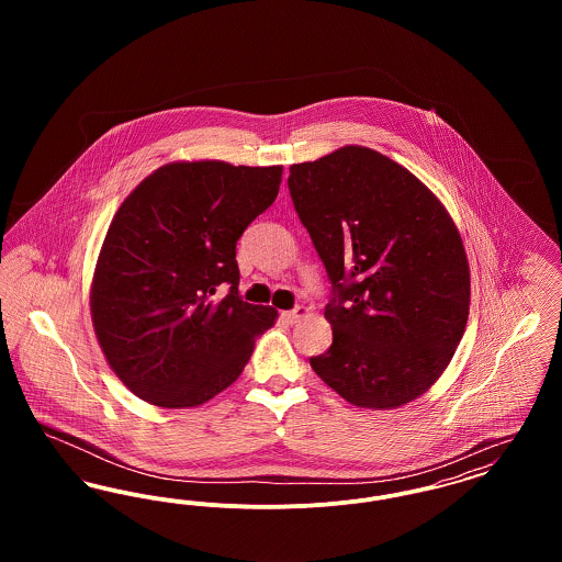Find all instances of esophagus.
Instances as JSON below:
<instances>
[{
  "label": "esophagus",
  "instance_id": "esophagus-1",
  "mask_svg": "<svg viewBox=\"0 0 562 562\" xmlns=\"http://www.w3.org/2000/svg\"><path fill=\"white\" fill-rule=\"evenodd\" d=\"M305 316H310V310H307V307H303V305L294 307L291 312H282V318L286 322H291V324L301 321V318H305Z\"/></svg>",
  "mask_w": 562,
  "mask_h": 562
}]
</instances>
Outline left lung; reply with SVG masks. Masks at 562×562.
Returning <instances> with one entry per match:
<instances>
[{"instance_id": "obj_1", "label": "left lung", "mask_w": 562, "mask_h": 562, "mask_svg": "<svg viewBox=\"0 0 562 562\" xmlns=\"http://www.w3.org/2000/svg\"><path fill=\"white\" fill-rule=\"evenodd\" d=\"M289 189L335 296L333 346L310 358L353 406L419 398L449 367L470 314V266L445 204L387 156L346 145L293 164Z\"/></svg>"}]
</instances>
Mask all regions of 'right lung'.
<instances>
[{"mask_svg":"<svg viewBox=\"0 0 562 562\" xmlns=\"http://www.w3.org/2000/svg\"><path fill=\"white\" fill-rule=\"evenodd\" d=\"M282 166L170 161L109 225L90 314L111 371L140 401L188 408L240 376L278 312L238 294L236 244L273 204ZM231 284L223 300L213 294Z\"/></svg>","mask_w":562,"mask_h":562,"instance_id":"1","label":"right lung"}]
</instances>
